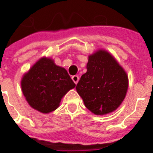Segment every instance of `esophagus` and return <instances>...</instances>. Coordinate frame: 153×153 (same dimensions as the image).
<instances>
[{"instance_id": "1", "label": "esophagus", "mask_w": 153, "mask_h": 153, "mask_svg": "<svg viewBox=\"0 0 153 153\" xmlns=\"http://www.w3.org/2000/svg\"><path fill=\"white\" fill-rule=\"evenodd\" d=\"M72 80H73V82H74V83L77 84L78 83V82H79V77L78 76V75H73V76L71 77Z\"/></svg>"}]
</instances>
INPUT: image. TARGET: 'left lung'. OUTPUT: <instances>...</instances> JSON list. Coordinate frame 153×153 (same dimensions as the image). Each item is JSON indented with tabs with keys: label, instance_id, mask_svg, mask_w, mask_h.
Returning <instances> with one entry per match:
<instances>
[{
	"label": "left lung",
	"instance_id": "1",
	"mask_svg": "<svg viewBox=\"0 0 153 153\" xmlns=\"http://www.w3.org/2000/svg\"><path fill=\"white\" fill-rule=\"evenodd\" d=\"M86 69L76 86L86 107L97 115L114 111L128 89V77L123 68L110 54L100 50L89 56Z\"/></svg>",
	"mask_w": 153,
	"mask_h": 153
}]
</instances>
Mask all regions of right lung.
I'll return each instance as SVG.
<instances>
[{
    "label": "right lung",
    "instance_id": "right-lung-1",
    "mask_svg": "<svg viewBox=\"0 0 153 153\" xmlns=\"http://www.w3.org/2000/svg\"><path fill=\"white\" fill-rule=\"evenodd\" d=\"M74 86L67 71L47 58L40 59L21 81L26 100L32 108L44 114L57 109L61 98Z\"/></svg>",
    "mask_w": 153,
    "mask_h": 153
}]
</instances>
